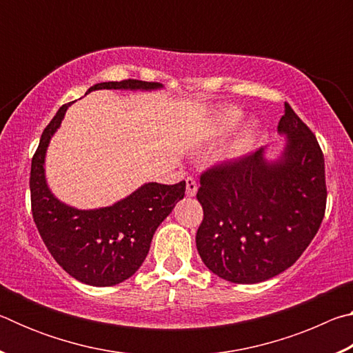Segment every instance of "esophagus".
<instances>
[{"label":"esophagus","mask_w":353,"mask_h":353,"mask_svg":"<svg viewBox=\"0 0 353 353\" xmlns=\"http://www.w3.org/2000/svg\"><path fill=\"white\" fill-rule=\"evenodd\" d=\"M185 182H187V196H196V193H198V183H196L194 179L187 177Z\"/></svg>","instance_id":"1"}]
</instances>
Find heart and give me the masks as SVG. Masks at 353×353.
Segmentation results:
<instances>
[{"instance_id": "b5f03b06", "label": "heart", "mask_w": 353, "mask_h": 353, "mask_svg": "<svg viewBox=\"0 0 353 353\" xmlns=\"http://www.w3.org/2000/svg\"><path fill=\"white\" fill-rule=\"evenodd\" d=\"M240 118H241V112L238 109H225L221 112L216 118V128H218V130L229 129L234 126V124ZM255 134H256V123L250 119V121H248L241 128V130L238 132L235 139L232 140L230 145L227 146L225 157L236 159V157H240V155H243L250 148V145H252Z\"/></svg>"}]
</instances>
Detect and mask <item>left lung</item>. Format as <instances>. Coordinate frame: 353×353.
<instances>
[{"mask_svg":"<svg viewBox=\"0 0 353 353\" xmlns=\"http://www.w3.org/2000/svg\"><path fill=\"white\" fill-rule=\"evenodd\" d=\"M285 143L201 176L204 219L196 248L204 265L234 283H260L294 265L325 212V168L318 140L285 103L277 126Z\"/></svg>","mask_w":353,"mask_h":353,"instance_id":"left-lung-1","label":"left lung"}]
</instances>
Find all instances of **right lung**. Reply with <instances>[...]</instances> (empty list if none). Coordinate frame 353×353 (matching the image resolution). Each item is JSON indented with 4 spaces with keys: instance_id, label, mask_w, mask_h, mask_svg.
<instances>
[{
    "instance_id": "1",
    "label": "right lung",
    "mask_w": 353,
    "mask_h": 353,
    "mask_svg": "<svg viewBox=\"0 0 353 353\" xmlns=\"http://www.w3.org/2000/svg\"><path fill=\"white\" fill-rule=\"evenodd\" d=\"M162 83L143 81L101 82L94 90L152 92ZM70 104L57 110L45 128L31 165L32 216L45 246L71 277L92 286H113L139 271L157 227L185 194V181L176 185L143 183L109 207H71L57 199L46 182L45 159L52 135L61 128Z\"/></svg>"
}]
</instances>
